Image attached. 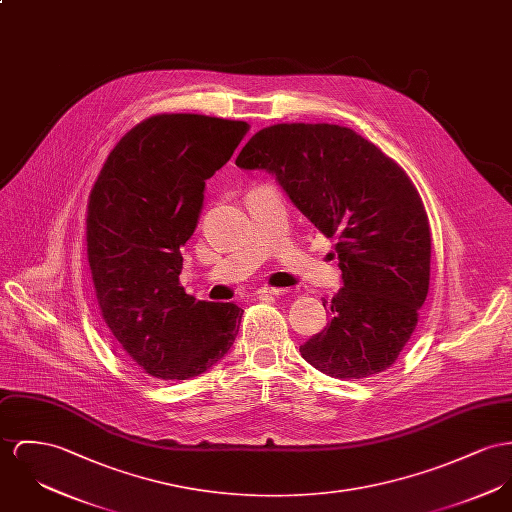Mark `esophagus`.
Masks as SVG:
<instances>
[{
	"label": "esophagus",
	"instance_id": "34e87169",
	"mask_svg": "<svg viewBox=\"0 0 512 512\" xmlns=\"http://www.w3.org/2000/svg\"><path fill=\"white\" fill-rule=\"evenodd\" d=\"M259 298H267V296H282L284 290L282 288H273V286H263L255 292Z\"/></svg>",
	"mask_w": 512,
	"mask_h": 512
}]
</instances>
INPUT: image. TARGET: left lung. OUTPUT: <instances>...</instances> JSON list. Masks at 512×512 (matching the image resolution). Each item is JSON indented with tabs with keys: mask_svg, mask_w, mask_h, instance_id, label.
Masks as SVG:
<instances>
[{
	"mask_svg": "<svg viewBox=\"0 0 512 512\" xmlns=\"http://www.w3.org/2000/svg\"><path fill=\"white\" fill-rule=\"evenodd\" d=\"M236 165L273 173L315 228L337 239L343 288L323 298L331 321L302 356L341 380L390 368L415 331L431 278L429 216L409 175L351 128L325 122L267 126Z\"/></svg>",
	"mask_w": 512,
	"mask_h": 512,
	"instance_id": "left-lung-1",
	"label": "left lung"
}]
</instances>
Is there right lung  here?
<instances>
[{
    "instance_id": "add662e5",
    "label": "right lung",
    "mask_w": 512,
    "mask_h": 512,
    "mask_svg": "<svg viewBox=\"0 0 512 512\" xmlns=\"http://www.w3.org/2000/svg\"><path fill=\"white\" fill-rule=\"evenodd\" d=\"M243 120L163 113L130 128L87 204V261L101 315L146 374L187 380L236 341L243 310L195 300L179 282L204 183L247 134Z\"/></svg>"
}]
</instances>
